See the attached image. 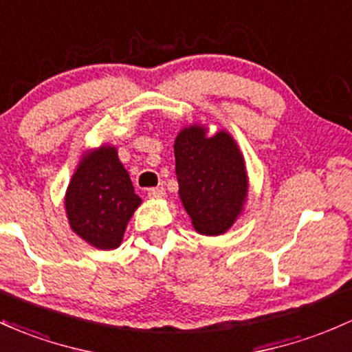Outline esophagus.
<instances>
[{"instance_id":"1","label":"esophagus","mask_w":352,"mask_h":352,"mask_svg":"<svg viewBox=\"0 0 352 352\" xmlns=\"http://www.w3.org/2000/svg\"><path fill=\"white\" fill-rule=\"evenodd\" d=\"M164 195H165L164 187L148 188V197H150V199H162V197H164Z\"/></svg>"}]
</instances>
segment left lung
<instances>
[{
    "mask_svg": "<svg viewBox=\"0 0 352 352\" xmlns=\"http://www.w3.org/2000/svg\"><path fill=\"white\" fill-rule=\"evenodd\" d=\"M179 194L195 230L219 235L230 229L247 197L244 158L229 133L207 138L202 126L175 138Z\"/></svg>",
    "mask_w": 352,
    "mask_h": 352,
    "instance_id": "8db88e82",
    "label": "left lung"
}]
</instances>
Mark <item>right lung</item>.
<instances>
[{
    "label": "right lung",
    "instance_id": "right-lung-1",
    "mask_svg": "<svg viewBox=\"0 0 352 352\" xmlns=\"http://www.w3.org/2000/svg\"><path fill=\"white\" fill-rule=\"evenodd\" d=\"M140 202L113 146L80 162L65 199L72 229L102 250L117 249Z\"/></svg>",
    "mask_w": 352,
    "mask_h": 352
}]
</instances>
